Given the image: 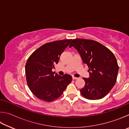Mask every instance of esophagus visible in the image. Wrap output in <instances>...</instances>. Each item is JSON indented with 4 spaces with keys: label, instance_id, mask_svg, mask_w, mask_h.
<instances>
[{
    "label": "esophagus",
    "instance_id": "34e87169",
    "mask_svg": "<svg viewBox=\"0 0 129 129\" xmlns=\"http://www.w3.org/2000/svg\"><path fill=\"white\" fill-rule=\"evenodd\" d=\"M72 78H73V80H77L78 78H77V77H75V76H73V77H72Z\"/></svg>",
    "mask_w": 129,
    "mask_h": 129
}]
</instances>
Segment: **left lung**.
I'll return each instance as SVG.
<instances>
[{"label": "left lung", "mask_w": 129, "mask_h": 129, "mask_svg": "<svg viewBox=\"0 0 129 129\" xmlns=\"http://www.w3.org/2000/svg\"><path fill=\"white\" fill-rule=\"evenodd\" d=\"M72 47L77 50L90 72V77L83 78L85 85L80 90L81 95L88 100L104 98L117 81L118 65L114 54L101 43L88 39H73Z\"/></svg>", "instance_id": "8db88e82"}]
</instances>
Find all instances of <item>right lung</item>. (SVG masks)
Masks as SVG:
<instances>
[{
  "label": "right lung",
  "mask_w": 129,
  "mask_h": 129,
  "mask_svg": "<svg viewBox=\"0 0 129 129\" xmlns=\"http://www.w3.org/2000/svg\"><path fill=\"white\" fill-rule=\"evenodd\" d=\"M72 40L45 44L28 58L25 67L26 80L30 90L39 100L47 102L56 100L72 81L71 75L61 76L52 71Z\"/></svg>",
  "instance_id": "right-lung-1"
}]
</instances>
